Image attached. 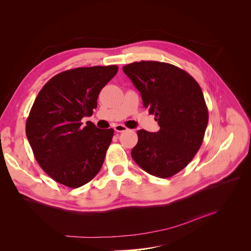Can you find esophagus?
Returning <instances> with one entry per match:
<instances>
[{"label": "esophagus", "mask_w": 251, "mask_h": 251, "mask_svg": "<svg viewBox=\"0 0 251 251\" xmlns=\"http://www.w3.org/2000/svg\"><path fill=\"white\" fill-rule=\"evenodd\" d=\"M114 130H115V132H117V133H123V132L127 131V127L124 125H117V126H115V127H114Z\"/></svg>", "instance_id": "34e87169"}]
</instances>
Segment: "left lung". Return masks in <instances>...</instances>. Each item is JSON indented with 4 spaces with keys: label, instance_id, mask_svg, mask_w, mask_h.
<instances>
[{
    "label": "left lung",
    "instance_id": "left-lung-1",
    "mask_svg": "<svg viewBox=\"0 0 251 251\" xmlns=\"http://www.w3.org/2000/svg\"><path fill=\"white\" fill-rule=\"evenodd\" d=\"M123 70L160 126L157 133L137 132L132 158L153 176L170 178L193 160L203 142L208 110L202 90L187 72L168 63L142 60Z\"/></svg>",
    "mask_w": 251,
    "mask_h": 251
}]
</instances>
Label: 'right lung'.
<instances>
[{
	"mask_svg": "<svg viewBox=\"0 0 251 251\" xmlns=\"http://www.w3.org/2000/svg\"><path fill=\"white\" fill-rule=\"evenodd\" d=\"M118 67L75 68L53 76L37 94L26 121V135L37 163L53 180L77 188L100 171L114 130L81 119L97 107L101 89Z\"/></svg>",
	"mask_w": 251,
	"mask_h": 251,
	"instance_id": "1",
	"label": "right lung"
}]
</instances>
